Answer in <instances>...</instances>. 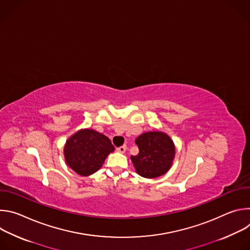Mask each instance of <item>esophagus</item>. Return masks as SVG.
<instances>
[{
    "label": "esophagus",
    "mask_w": 250,
    "mask_h": 250,
    "mask_svg": "<svg viewBox=\"0 0 250 250\" xmlns=\"http://www.w3.org/2000/svg\"><path fill=\"white\" fill-rule=\"evenodd\" d=\"M125 150H126V146H120L117 148V151L120 153H125Z\"/></svg>",
    "instance_id": "esophagus-1"
}]
</instances>
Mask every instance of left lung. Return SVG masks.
I'll list each match as a JSON object with an SVG mask.
<instances>
[{
  "label": "left lung",
  "mask_w": 250,
  "mask_h": 250,
  "mask_svg": "<svg viewBox=\"0 0 250 250\" xmlns=\"http://www.w3.org/2000/svg\"><path fill=\"white\" fill-rule=\"evenodd\" d=\"M135 144L139 152L130 156L138 175L148 179L167 173L175 158V145L171 137L163 131H147L140 134Z\"/></svg>",
  "instance_id": "left-lung-1"
}]
</instances>
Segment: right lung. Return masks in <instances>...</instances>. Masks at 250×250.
<instances>
[{"label": "right lung", "instance_id": "right-lung-1", "mask_svg": "<svg viewBox=\"0 0 250 250\" xmlns=\"http://www.w3.org/2000/svg\"><path fill=\"white\" fill-rule=\"evenodd\" d=\"M114 150L108 136L91 128H82L66 140L63 153L68 167L86 177L97 172Z\"/></svg>", "mask_w": 250, "mask_h": 250}]
</instances>
